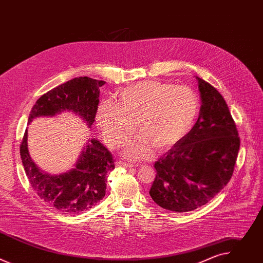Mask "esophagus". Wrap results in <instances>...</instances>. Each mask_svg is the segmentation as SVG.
I'll use <instances>...</instances> for the list:
<instances>
[{
    "label": "esophagus",
    "mask_w": 263,
    "mask_h": 263,
    "mask_svg": "<svg viewBox=\"0 0 263 263\" xmlns=\"http://www.w3.org/2000/svg\"><path fill=\"white\" fill-rule=\"evenodd\" d=\"M117 166H120V167H133L134 164L132 163H126V162H123V161H117Z\"/></svg>",
    "instance_id": "34e87169"
}]
</instances>
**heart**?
Returning <instances> with one entry per match:
<instances>
[{
	"label": "heart",
	"mask_w": 263,
	"mask_h": 263,
	"mask_svg": "<svg viewBox=\"0 0 263 263\" xmlns=\"http://www.w3.org/2000/svg\"><path fill=\"white\" fill-rule=\"evenodd\" d=\"M200 110L198 96L190 87L159 81H140L124 88L118 101L100 103L96 123L110 147L123 144L135 131L141 134L124 148L129 159L148 156L152 145L164 149L180 141L194 127Z\"/></svg>",
	"instance_id": "heart-1"
}]
</instances>
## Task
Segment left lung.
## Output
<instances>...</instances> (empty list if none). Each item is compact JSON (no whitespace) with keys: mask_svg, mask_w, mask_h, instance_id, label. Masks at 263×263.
Listing matches in <instances>:
<instances>
[{"mask_svg":"<svg viewBox=\"0 0 263 263\" xmlns=\"http://www.w3.org/2000/svg\"><path fill=\"white\" fill-rule=\"evenodd\" d=\"M201 96L197 123L155 162L149 196L160 207L193 211L213 199L230 181L240 145L226 101L208 82L196 77Z\"/></svg>","mask_w":263,"mask_h":263,"instance_id":"obj_1","label":"left lung"}]
</instances>
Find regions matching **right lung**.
<instances>
[{
  "label": "right lung",
  "instance_id": "obj_1",
  "mask_svg": "<svg viewBox=\"0 0 263 263\" xmlns=\"http://www.w3.org/2000/svg\"><path fill=\"white\" fill-rule=\"evenodd\" d=\"M104 84V81L79 77L55 87L36 101L28 124L36 118L55 117L67 111L91 128L100 102V87ZM27 137L26 129L20 147L22 162L32 189L45 203L69 214L88 210L105 197L107 176L115 170V161L97 138L87 140L73 168L50 175L31 159Z\"/></svg>",
  "mask_w": 263,
  "mask_h": 263
}]
</instances>
